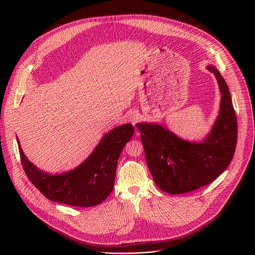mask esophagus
<instances>
[{"mask_svg":"<svg viewBox=\"0 0 255 255\" xmlns=\"http://www.w3.org/2000/svg\"><path fill=\"white\" fill-rule=\"evenodd\" d=\"M139 115L136 112H131V114L128 116V120L132 125H135L139 119Z\"/></svg>","mask_w":255,"mask_h":255,"instance_id":"obj_1","label":"esophagus"}]
</instances>
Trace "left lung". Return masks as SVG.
Segmentation results:
<instances>
[{"instance_id":"left-lung-1","label":"left lung","mask_w":255,"mask_h":255,"mask_svg":"<svg viewBox=\"0 0 255 255\" xmlns=\"http://www.w3.org/2000/svg\"><path fill=\"white\" fill-rule=\"evenodd\" d=\"M221 92L220 111L202 142L181 139L162 125L138 123L149 170L163 192L179 195L207 186L230 164L237 142V119L229 88L218 69L207 65Z\"/></svg>"}]
</instances>
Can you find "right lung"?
<instances>
[{"label": "right lung", "instance_id": "obj_1", "mask_svg": "<svg viewBox=\"0 0 255 255\" xmlns=\"http://www.w3.org/2000/svg\"><path fill=\"white\" fill-rule=\"evenodd\" d=\"M133 134L131 124L109 131L82 164L61 174L39 170L24 154L19 139L17 142L25 173L43 196L56 203L88 208L101 204L113 191L118 159Z\"/></svg>", "mask_w": 255, "mask_h": 255}]
</instances>
